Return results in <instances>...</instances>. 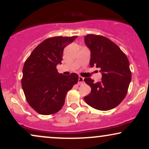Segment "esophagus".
<instances>
[{
  "instance_id": "1",
  "label": "esophagus",
  "mask_w": 149,
  "mask_h": 149,
  "mask_svg": "<svg viewBox=\"0 0 149 149\" xmlns=\"http://www.w3.org/2000/svg\"><path fill=\"white\" fill-rule=\"evenodd\" d=\"M83 82H84V78L82 77H79V81H78V83L79 85L83 84Z\"/></svg>"
}]
</instances>
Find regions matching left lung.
<instances>
[{
	"label": "left lung",
	"mask_w": 149,
	"mask_h": 149,
	"mask_svg": "<svg viewBox=\"0 0 149 149\" xmlns=\"http://www.w3.org/2000/svg\"><path fill=\"white\" fill-rule=\"evenodd\" d=\"M91 53L89 65L100 69L102 81L94 83L84 79L91 91L85 101L93 109L109 111L117 107L127 94L132 79L130 62L119 47L102 36L88 34L84 37Z\"/></svg>",
	"instance_id": "8db88e82"
}]
</instances>
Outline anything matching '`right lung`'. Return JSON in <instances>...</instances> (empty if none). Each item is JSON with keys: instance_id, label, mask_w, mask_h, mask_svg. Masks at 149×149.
<instances>
[{"instance_id": "1", "label": "right lung", "mask_w": 149, "mask_h": 149, "mask_svg": "<svg viewBox=\"0 0 149 149\" xmlns=\"http://www.w3.org/2000/svg\"><path fill=\"white\" fill-rule=\"evenodd\" d=\"M77 36H56L38 45L24 63L22 85L32 109L44 115L57 113L64 105L67 92L78 82L76 73L60 74L64 49Z\"/></svg>"}]
</instances>
